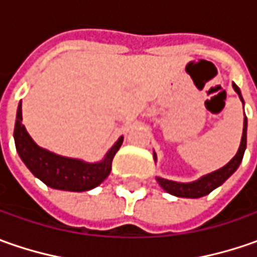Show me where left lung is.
I'll return each mask as SVG.
<instances>
[{
    "label": "left lung",
    "mask_w": 257,
    "mask_h": 257,
    "mask_svg": "<svg viewBox=\"0 0 257 257\" xmlns=\"http://www.w3.org/2000/svg\"><path fill=\"white\" fill-rule=\"evenodd\" d=\"M234 91L239 94L240 100L243 101L242 94L240 90L236 84H233ZM246 128H247V120L244 117V123H243V136L242 142H240V147L237 150L236 156L233 157L229 163L226 164L224 167L216 170V172L210 173L207 176H204L202 179L196 180L193 183H177V182H170V180H166L162 177H157V182L159 184L163 187L164 190L167 193H170L173 196H177V197H187V199H197V197H203L206 194H209L213 192L216 187H219L220 184L226 182L233 173L236 172V169L239 167V164L242 163L243 154H244V149H246ZM154 159H156V154H154Z\"/></svg>",
    "instance_id": "left-lung-1"
}]
</instances>
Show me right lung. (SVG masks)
Segmentation results:
<instances>
[{"label":"right lung","instance_id":"add662e5","mask_svg":"<svg viewBox=\"0 0 257 257\" xmlns=\"http://www.w3.org/2000/svg\"><path fill=\"white\" fill-rule=\"evenodd\" d=\"M14 139L15 147L21 160L34 176L53 189L70 192H85L97 187L111 172L113 157L123 143V137H120L117 143L110 149L103 162L93 164L50 153L38 147L30 137V134L27 133L23 124L21 103L17 111Z\"/></svg>","mask_w":257,"mask_h":257}]
</instances>
